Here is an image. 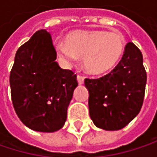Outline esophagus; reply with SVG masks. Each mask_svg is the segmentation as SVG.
Instances as JSON below:
<instances>
[{
	"instance_id": "34e87169",
	"label": "esophagus",
	"mask_w": 157,
	"mask_h": 157,
	"mask_svg": "<svg viewBox=\"0 0 157 157\" xmlns=\"http://www.w3.org/2000/svg\"><path fill=\"white\" fill-rule=\"evenodd\" d=\"M77 81H78L79 84H82V83H83V81H84L83 76H82V75H77Z\"/></svg>"
}]
</instances>
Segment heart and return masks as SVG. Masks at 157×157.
I'll return each instance as SVG.
<instances>
[{"label": "heart", "instance_id": "obj_1", "mask_svg": "<svg viewBox=\"0 0 157 157\" xmlns=\"http://www.w3.org/2000/svg\"><path fill=\"white\" fill-rule=\"evenodd\" d=\"M125 48L124 37L105 31H75L66 37V45L59 44L60 55L68 63L82 56V64L91 75L111 71L122 58Z\"/></svg>", "mask_w": 157, "mask_h": 157}]
</instances>
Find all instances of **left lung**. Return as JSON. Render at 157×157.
I'll list each match as a JSON object with an SVG mask.
<instances>
[{"instance_id":"left-lung-1","label":"left lung","mask_w":157,"mask_h":157,"mask_svg":"<svg viewBox=\"0 0 157 157\" xmlns=\"http://www.w3.org/2000/svg\"><path fill=\"white\" fill-rule=\"evenodd\" d=\"M146 72L141 51L128 43L121 61L109 74L86 78L89 113L94 124L104 130H120L140 112L144 103Z\"/></svg>"}]
</instances>
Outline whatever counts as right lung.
<instances>
[{"label":"right lung","mask_w":157,"mask_h":157,"mask_svg":"<svg viewBox=\"0 0 157 157\" xmlns=\"http://www.w3.org/2000/svg\"><path fill=\"white\" fill-rule=\"evenodd\" d=\"M56 60L52 37L37 31L16 52L10 73L13 105L20 120L38 132L61 129L78 85L76 75L62 69Z\"/></svg>","instance_id":"obj_1"}]
</instances>
